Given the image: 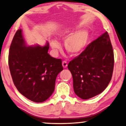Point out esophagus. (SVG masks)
<instances>
[{"instance_id": "1", "label": "esophagus", "mask_w": 126, "mask_h": 126, "mask_svg": "<svg viewBox=\"0 0 126 126\" xmlns=\"http://www.w3.org/2000/svg\"><path fill=\"white\" fill-rule=\"evenodd\" d=\"M62 65H63V68H66L67 66H68V63H67L66 61H63L62 63Z\"/></svg>"}]
</instances>
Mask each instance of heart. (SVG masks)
<instances>
[{"instance_id":"b5f03b06","label":"heart","mask_w":126,"mask_h":126,"mask_svg":"<svg viewBox=\"0 0 126 126\" xmlns=\"http://www.w3.org/2000/svg\"><path fill=\"white\" fill-rule=\"evenodd\" d=\"M74 31L75 30L72 27H65L60 31L59 36L63 40L67 38L65 41L64 46L67 52L72 56H76L83 52L87 47L89 42V34L86 30L77 31L72 34ZM50 45L56 50L61 49L59 43L54 39L51 40Z\"/></svg>"}]
</instances>
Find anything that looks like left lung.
Masks as SVG:
<instances>
[{
    "label": "left lung",
    "instance_id": "obj_1",
    "mask_svg": "<svg viewBox=\"0 0 126 126\" xmlns=\"http://www.w3.org/2000/svg\"><path fill=\"white\" fill-rule=\"evenodd\" d=\"M113 65L112 46L106 32L69 63L76 94L86 100L101 94L111 80Z\"/></svg>",
    "mask_w": 126,
    "mask_h": 126
}]
</instances>
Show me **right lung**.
<instances>
[{"instance_id": "obj_1", "label": "right lung", "mask_w": 126, "mask_h": 126, "mask_svg": "<svg viewBox=\"0 0 126 126\" xmlns=\"http://www.w3.org/2000/svg\"><path fill=\"white\" fill-rule=\"evenodd\" d=\"M49 44L28 46L22 30L16 31L8 55L14 84L19 92L35 103L46 100L54 92L58 74L63 70L61 59L48 54Z\"/></svg>"}]
</instances>
